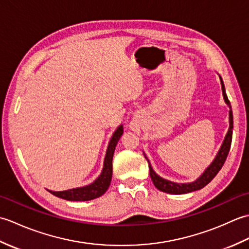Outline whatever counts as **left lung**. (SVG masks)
Instances as JSON below:
<instances>
[{
  "label": "left lung",
  "instance_id": "left-lung-1",
  "mask_svg": "<svg viewBox=\"0 0 249 249\" xmlns=\"http://www.w3.org/2000/svg\"><path fill=\"white\" fill-rule=\"evenodd\" d=\"M221 81V89H223V95L225 98V102L227 105L229 106L230 111H229V130L226 135V138L224 140V143L221 145L220 150L218 152L217 156L214 160V161L211 163L210 167L206 169L205 172L201 176L197 181H195L193 183L189 184H178V183H173L170 181H167V179H163L160 177H158L157 174L153 171V169L151 165H149L150 168V177L153 181V184L155 185V187L157 189H160V192L163 193H168V194H174V195H182V194H187V193H192L195 192V190H198L203 188L206 184H209L212 179L216 177V174L219 172L221 167L224 166V163L226 161V158L229 154L230 151V146H231V141H232V128H233V115H232V110H231V105L228 97H227V94L225 92V87H224V82L220 79ZM146 158V157H145ZM147 160V158H146ZM149 161V160H147Z\"/></svg>",
  "mask_w": 249,
  "mask_h": 249
}]
</instances>
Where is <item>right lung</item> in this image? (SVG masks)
<instances>
[{
    "label": "right lung",
    "mask_w": 249,
    "mask_h": 249,
    "mask_svg": "<svg viewBox=\"0 0 249 249\" xmlns=\"http://www.w3.org/2000/svg\"><path fill=\"white\" fill-rule=\"evenodd\" d=\"M122 134H123V126L121 125L120 127L116 129V131L112 136V138L110 140L107 154H106L105 157L104 169L102 171V174L95 179V182L83 187L68 189L64 190V192H51V190H49V193L56 196V197L68 201H89L95 198H98L102 195H104L107 192L111 182V178H112V158L115 146L118 144Z\"/></svg>",
    "instance_id": "right-lung-1"
}]
</instances>
